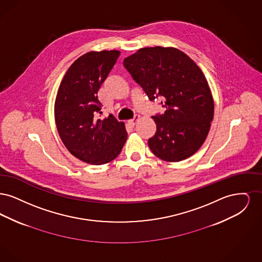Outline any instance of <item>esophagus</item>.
I'll return each mask as SVG.
<instances>
[{"instance_id":"obj_1","label":"esophagus","mask_w":262,"mask_h":262,"mask_svg":"<svg viewBox=\"0 0 262 262\" xmlns=\"http://www.w3.org/2000/svg\"><path fill=\"white\" fill-rule=\"evenodd\" d=\"M139 118H140V117H139V116H138V115H137V116H136V117H135V118H134V119H132V120H129V121H128V123H129V125H133V126H134V125H137V122H138V120H139Z\"/></svg>"}]
</instances>
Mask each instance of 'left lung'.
<instances>
[{"label":"left lung","mask_w":262,"mask_h":262,"mask_svg":"<svg viewBox=\"0 0 262 262\" xmlns=\"http://www.w3.org/2000/svg\"><path fill=\"white\" fill-rule=\"evenodd\" d=\"M126 71L151 101L160 97L164 114L152 116L157 130L148 139L155 156L178 162L193 155L208 135L214 101L200 67L173 47H147L124 60Z\"/></svg>","instance_id":"left-lung-1"}]
</instances>
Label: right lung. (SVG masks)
Instances as JSON below:
<instances>
[{
    "label": "right lung",
    "mask_w": 262,
    "mask_h": 262,
    "mask_svg": "<svg viewBox=\"0 0 262 262\" xmlns=\"http://www.w3.org/2000/svg\"><path fill=\"white\" fill-rule=\"evenodd\" d=\"M120 51L88 52L69 68L55 101V121L62 143L74 156L91 165L111 162L121 152L127 134L113 116L98 119L101 84Z\"/></svg>",
    "instance_id": "add662e5"
}]
</instances>
